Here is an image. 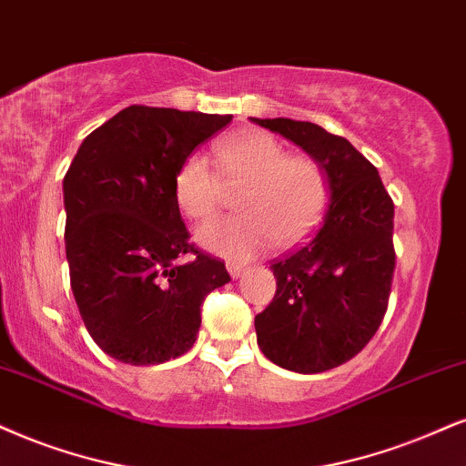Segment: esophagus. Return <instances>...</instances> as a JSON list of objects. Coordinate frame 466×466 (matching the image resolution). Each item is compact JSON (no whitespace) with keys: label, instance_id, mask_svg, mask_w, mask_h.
Returning a JSON list of instances; mask_svg holds the SVG:
<instances>
[{"label":"esophagus","instance_id":"1","mask_svg":"<svg viewBox=\"0 0 466 466\" xmlns=\"http://www.w3.org/2000/svg\"><path fill=\"white\" fill-rule=\"evenodd\" d=\"M227 269H228V274H231V279H239L246 268L239 266V263H227Z\"/></svg>","mask_w":466,"mask_h":466}]
</instances>
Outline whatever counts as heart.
<instances>
[{
    "label": "heart",
    "instance_id": "obj_1",
    "mask_svg": "<svg viewBox=\"0 0 466 466\" xmlns=\"http://www.w3.org/2000/svg\"><path fill=\"white\" fill-rule=\"evenodd\" d=\"M218 171L238 194L242 216L198 228L197 242L224 259L242 261L272 242L285 248L313 231L329 203V183L321 166L307 155H287L277 137L263 131H239L214 147ZM194 153L183 159L172 181L177 207L192 220L216 214L222 180Z\"/></svg>",
    "mask_w": 466,
    "mask_h": 466
}]
</instances>
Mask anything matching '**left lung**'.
<instances>
[{"label":"left lung","mask_w":466,"mask_h":466,"mask_svg":"<svg viewBox=\"0 0 466 466\" xmlns=\"http://www.w3.org/2000/svg\"><path fill=\"white\" fill-rule=\"evenodd\" d=\"M321 166L330 203L309 242L272 263L277 294L255 318L261 352L283 370L321 373L354 359L387 313L395 269L393 200L346 137L307 120L250 118Z\"/></svg>","instance_id":"8db88e82"}]
</instances>
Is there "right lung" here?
<instances>
[{"mask_svg": "<svg viewBox=\"0 0 466 466\" xmlns=\"http://www.w3.org/2000/svg\"><path fill=\"white\" fill-rule=\"evenodd\" d=\"M231 118L129 106L73 157L62 183L71 289L86 330L120 363L186 354L205 296L231 280L222 261L187 242L172 192L183 159Z\"/></svg>", "mask_w": 466, "mask_h": 466, "instance_id": "1", "label": "right lung"}]
</instances>
